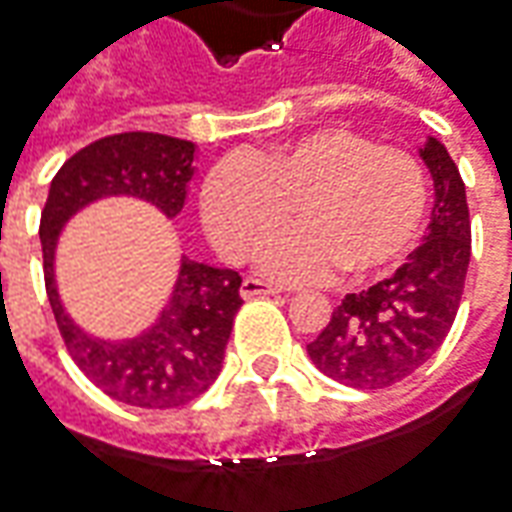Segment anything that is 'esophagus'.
Instances as JSON below:
<instances>
[{
    "label": "esophagus",
    "mask_w": 512,
    "mask_h": 512,
    "mask_svg": "<svg viewBox=\"0 0 512 512\" xmlns=\"http://www.w3.org/2000/svg\"><path fill=\"white\" fill-rule=\"evenodd\" d=\"M241 293H244L246 299H252V296H266V293H282L280 285H268V282L263 280H255V277H249V280H244V285H241Z\"/></svg>",
    "instance_id": "1"
}]
</instances>
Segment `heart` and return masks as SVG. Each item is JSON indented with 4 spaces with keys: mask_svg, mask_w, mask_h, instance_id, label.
Here are the masks:
<instances>
[{
    "mask_svg": "<svg viewBox=\"0 0 512 512\" xmlns=\"http://www.w3.org/2000/svg\"><path fill=\"white\" fill-rule=\"evenodd\" d=\"M260 266L285 282H313L341 268L382 271L405 255L427 213V174L416 155L377 146L346 127H318L291 141L232 155L202 185V219L221 255Z\"/></svg>",
    "mask_w": 512,
    "mask_h": 512,
    "instance_id": "1",
    "label": "heart"
}]
</instances>
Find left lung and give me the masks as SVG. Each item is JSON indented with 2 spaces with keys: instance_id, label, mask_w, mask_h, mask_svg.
<instances>
[{
  "instance_id": "obj_1",
  "label": "left lung",
  "mask_w": 512,
  "mask_h": 512,
  "mask_svg": "<svg viewBox=\"0 0 512 512\" xmlns=\"http://www.w3.org/2000/svg\"><path fill=\"white\" fill-rule=\"evenodd\" d=\"M421 157L435 182L424 244L388 280L346 293L327 327L307 343L318 371L349 388L380 391L418 371L441 349L463 299L471 257L466 185L435 138Z\"/></svg>"
}]
</instances>
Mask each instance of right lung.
Segmentation results:
<instances>
[{"instance_id": "obj_1", "label": "right lung", "mask_w": 512, "mask_h": 512, "mask_svg": "<svg viewBox=\"0 0 512 512\" xmlns=\"http://www.w3.org/2000/svg\"><path fill=\"white\" fill-rule=\"evenodd\" d=\"M194 174V144L160 132L107 135L71 155L52 180L41 213V252L49 305L71 360L110 399L169 410L205 393L221 371L232 321L241 310V274L182 257L180 277L157 324L132 341L85 335L57 299L55 244L60 227L102 196H138L174 219Z\"/></svg>"}]
</instances>
